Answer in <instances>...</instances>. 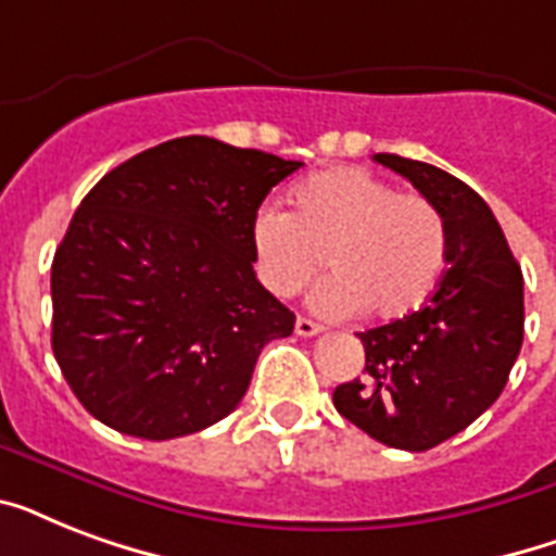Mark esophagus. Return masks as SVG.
Wrapping results in <instances>:
<instances>
[{
	"instance_id": "1",
	"label": "esophagus",
	"mask_w": 556,
	"mask_h": 556,
	"mask_svg": "<svg viewBox=\"0 0 556 556\" xmlns=\"http://www.w3.org/2000/svg\"><path fill=\"white\" fill-rule=\"evenodd\" d=\"M294 329H296V334H300V338H314V334H320L323 326H320V323L308 320V317H296Z\"/></svg>"
}]
</instances>
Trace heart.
<instances>
[{
    "instance_id": "b5f03b06",
    "label": "heart",
    "mask_w": 556,
    "mask_h": 556,
    "mask_svg": "<svg viewBox=\"0 0 556 556\" xmlns=\"http://www.w3.org/2000/svg\"><path fill=\"white\" fill-rule=\"evenodd\" d=\"M253 262L274 296L300 294L320 268L334 277L312 294L314 312L349 317L369 308L380 320L415 312L447 268V225L418 192H397L366 169H329L296 187L291 213L260 210Z\"/></svg>"
}]
</instances>
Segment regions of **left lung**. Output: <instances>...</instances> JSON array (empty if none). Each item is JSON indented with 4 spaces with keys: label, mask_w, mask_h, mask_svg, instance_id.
Masks as SVG:
<instances>
[{
    "label": "left lung",
    "mask_w": 556,
    "mask_h": 556,
    "mask_svg": "<svg viewBox=\"0 0 556 556\" xmlns=\"http://www.w3.org/2000/svg\"><path fill=\"white\" fill-rule=\"evenodd\" d=\"M375 161L439 207L450 268L424 308L357 334L364 378L340 383L334 406L380 444L421 453L470 427L502 395L526 331L522 270L473 187L424 161L389 152Z\"/></svg>",
    "instance_id": "left-lung-1"
}]
</instances>
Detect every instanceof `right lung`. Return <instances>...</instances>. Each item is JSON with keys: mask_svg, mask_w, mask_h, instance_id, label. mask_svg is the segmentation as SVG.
Listing matches in <instances>:
<instances>
[{"mask_svg": "<svg viewBox=\"0 0 556 556\" xmlns=\"http://www.w3.org/2000/svg\"><path fill=\"white\" fill-rule=\"evenodd\" d=\"M300 167L187 135L91 187L51 265V349L98 421L167 441L239 406L262 346L294 331L253 274L251 230Z\"/></svg>", "mask_w": 556, "mask_h": 556, "instance_id": "right-lung-1", "label": "right lung"}]
</instances>
